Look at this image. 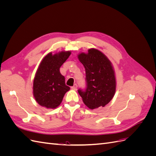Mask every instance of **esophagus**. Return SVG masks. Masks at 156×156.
I'll list each match as a JSON object with an SVG mask.
<instances>
[{"label": "esophagus", "mask_w": 156, "mask_h": 156, "mask_svg": "<svg viewBox=\"0 0 156 156\" xmlns=\"http://www.w3.org/2000/svg\"><path fill=\"white\" fill-rule=\"evenodd\" d=\"M72 88V90H77V84H75L74 85L73 87H72V88Z\"/></svg>", "instance_id": "esophagus-1"}]
</instances>
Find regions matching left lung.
I'll list each match as a JSON object with an SVG mask.
<instances>
[{
	"instance_id": "1",
	"label": "left lung",
	"mask_w": 156,
	"mask_h": 156,
	"mask_svg": "<svg viewBox=\"0 0 156 156\" xmlns=\"http://www.w3.org/2000/svg\"><path fill=\"white\" fill-rule=\"evenodd\" d=\"M78 58L86 71L87 88L78 92L89 108L105 107L114 97L116 91L115 71L111 61L98 49H90Z\"/></svg>"
}]
</instances>
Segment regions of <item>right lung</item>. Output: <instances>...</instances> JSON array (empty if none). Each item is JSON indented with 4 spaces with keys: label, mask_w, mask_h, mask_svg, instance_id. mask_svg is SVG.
<instances>
[{
    "label": "right lung",
    "mask_w": 156,
    "mask_h": 156,
    "mask_svg": "<svg viewBox=\"0 0 156 156\" xmlns=\"http://www.w3.org/2000/svg\"><path fill=\"white\" fill-rule=\"evenodd\" d=\"M70 55V51H61L55 55L49 53L41 60L33 83V95L40 105L55 108L69 90L60 68Z\"/></svg>",
    "instance_id": "obj_1"
}]
</instances>
